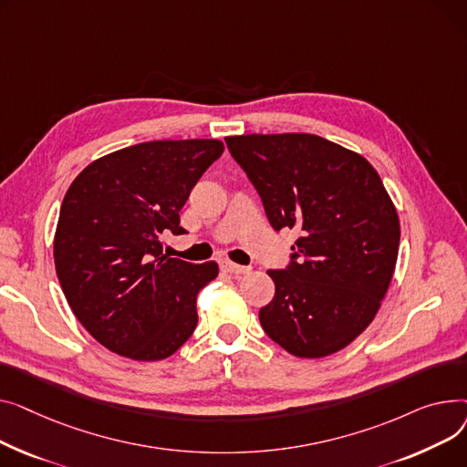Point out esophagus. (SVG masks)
Here are the masks:
<instances>
[{
	"instance_id": "obj_1",
	"label": "esophagus",
	"mask_w": 467,
	"mask_h": 467,
	"mask_svg": "<svg viewBox=\"0 0 467 467\" xmlns=\"http://www.w3.org/2000/svg\"><path fill=\"white\" fill-rule=\"evenodd\" d=\"M223 269L228 271V273H232V275H244V273H249L251 267L237 265V264H234V262H223Z\"/></svg>"
}]
</instances>
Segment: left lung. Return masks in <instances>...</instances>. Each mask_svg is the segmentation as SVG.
I'll use <instances>...</instances> for the list:
<instances>
[{
    "instance_id": "8db88e82",
    "label": "left lung",
    "mask_w": 467,
    "mask_h": 467,
    "mask_svg": "<svg viewBox=\"0 0 467 467\" xmlns=\"http://www.w3.org/2000/svg\"><path fill=\"white\" fill-rule=\"evenodd\" d=\"M273 230H297L290 264L269 269L264 332L299 358L345 348L375 318L398 260L400 218L371 163L311 133L226 137Z\"/></svg>"
}]
</instances>
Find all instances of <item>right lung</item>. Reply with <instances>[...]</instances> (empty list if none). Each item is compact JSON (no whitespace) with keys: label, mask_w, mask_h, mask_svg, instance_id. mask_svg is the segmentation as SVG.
Listing matches in <instances>:
<instances>
[{"label":"right lung","mask_w":467,"mask_h":467,"mask_svg":"<svg viewBox=\"0 0 467 467\" xmlns=\"http://www.w3.org/2000/svg\"><path fill=\"white\" fill-rule=\"evenodd\" d=\"M223 152L218 140L147 141L92 161L71 182L54 264L71 311L109 350L163 360L196 330L198 292L218 265L168 258L161 237L186 234L179 213Z\"/></svg>","instance_id":"right-lung-1"}]
</instances>
